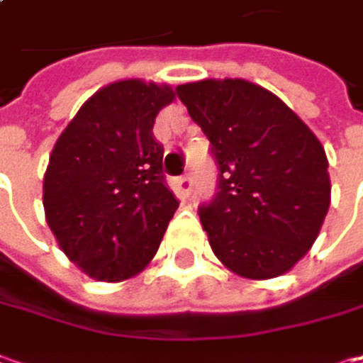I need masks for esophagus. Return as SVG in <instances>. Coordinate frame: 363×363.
Masks as SVG:
<instances>
[{
  "mask_svg": "<svg viewBox=\"0 0 363 363\" xmlns=\"http://www.w3.org/2000/svg\"><path fill=\"white\" fill-rule=\"evenodd\" d=\"M174 186H177V193H179L181 197H189V195H191V191H193V182H191L189 177H181V179H177Z\"/></svg>",
  "mask_w": 363,
  "mask_h": 363,
  "instance_id": "esophagus-1",
  "label": "esophagus"
}]
</instances>
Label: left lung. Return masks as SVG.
I'll use <instances>...</instances> for the list:
<instances>
[{"instance_id": "8db88e82", "label": "left lung", "mask_w": 363, "mask_h": 363, "mask_svg": "<svg viewBox=\"0 0 363 363\" xmlns=\"http://www.w3.org/2000/svg\"><path fill=\"white\" fill-rule=\"evenodd\" d=\"M218 164V193L199 208L216 258L235 275L271 279L311 250L330 208L328 157L281 99L246 79L177 86Z\"/></svg>"}]
</instances>
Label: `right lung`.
I'll use <instances>...</instances> for the list:
<instances>
[{
    "label": "right lung",
    "instance_id": "add662e5",
    "mask_svg": "<svg viewBox=\"0 0 363 363\" xmlns=\"http://www.w3.org/2000/svg\"><path fill=\"white\" fill-rule=\"evenodd\" d=\"M172 101L168 84L113 82L79 107L50 153L45 223L67 258L96 281L138 275L179 208L153 138L157 113Z\"/></svg>",
    "mask_w": 363,
    "mask_h": 363
}]
</instances>
